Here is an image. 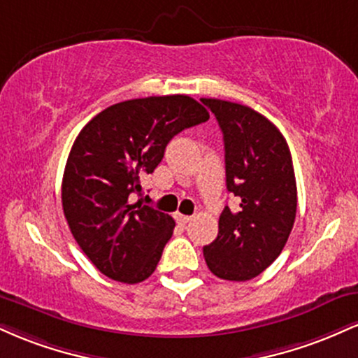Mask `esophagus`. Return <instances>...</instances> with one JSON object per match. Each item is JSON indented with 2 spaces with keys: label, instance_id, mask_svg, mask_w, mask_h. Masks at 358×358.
Instances as JSON below:
<instances>
[{
  "label": "esophagus",
  "instance_id": "obj_1",
  "mask_svg": "<svg viewBox=\"0 0 358 358\" xmlns=\"http://www.w3.org/2000/svg\"><path fill=\"white\" fill-rule=\"evenodd\" d=\"M175 219L178 220L180 224H183V225H185V224H188V222H190V220L193 219V217H190V215H182V213H176Z\"/></svg>",
  "mask_w": 358,
  "mask_h": 358
}]
</instances>
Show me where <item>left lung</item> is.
<instances>
[{
	"mask_svg": "<svg viewBox=\"0 0 358 358\" xmlns=\"http://www.w3.org/2000/svg\"><path fill=\"white\" fill-rule=\"evenodd\" d=\"M224 134L225 183L239 207H225L219 236L203 248L208 269L227 281H248L269 268L286 245L296 217V178L279 129L237 102L202 99Z\"/></svg>",
	"mask_w": 358,
	"mask_h": 358,
	"instance_id": "left-lung-1",
	"label": "left lung"
}]
</instances>
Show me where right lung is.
I'll return each mask as SVG.
<instances>
[{"mask_svg": "<svg viewBox=\"0 0 358 358\" xmlns=\"http://www.w3.org/2000/svg\"><path fill=\"white\" fill-rule=\"evenodd\" d=\"M188 96H153L110 106L82 127L65 165L62 207L73 239L114 281H145L175 229L168 213L131 203L175 134L205 122Z\"/></svg>", "mask_w": 358, "mask_h": 358, "instance_id": "obj_1", "label": "right lung"}]
</instances>
